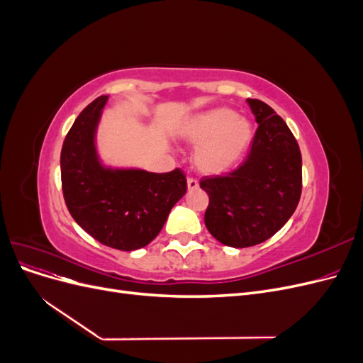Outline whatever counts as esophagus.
<instances>
[{
    "mask_svg": "<svg viewBox=\"0 0 363 363\" xmlns=\"http://www.w3.org/2000/svg\"><path fill=\"white\" fill-rule=\"evenodd\" d=\"M188 189H189V191L199 189V180L194 179V177H189V179H188Z\"/></svg>",
    "mask_w": 363,
    "mask_h": 363,
    "instance_id": "esophagus-1",
    "label": "esophagus"
}]
</instances>
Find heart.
Segmentation results:
<instances>
[{"mask_svg": "<svg viewBox=\"0 0 363 363\" xmlns=\"http://www.w3.org/2000/svg\"><path fill=\"white\" fill-rule=\"evenodd\" d=\"M252 136L255 130L250 121L227 107L195 116L183 128V138L200 145L194 162L206 174H219L233 168L245 156Z\"/></svg>", "mask_w": 363, "mask_h": 363, "instance_id": "obj_1", "label": "heart"}]
</instances>
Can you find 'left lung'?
<instances>
[{
	"label": "left lung",
	"instance_id": "left-lung-1",
	"mask_svg": "<svg viewBox=\"0 0 363 363\" xmlns=\"http://www.w3.org/2000/svg\"><path fill=\"white\" fill-rule=\"evenodd\" d=\"M247 101L259 124L247 157L232 171L200 180L208 195L206 227L233 248L276 235L295 212L303 188L301 151L292 131L267 103Z\"/></svg>",
	"mask_w": 363,
	"mask_h": 363
}]
</instances>
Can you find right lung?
I'll list each match as a JSON object with an SVG mask.
<instances>
[{
    "instance_id": "1",
    "label": "right lung",
    "mask_w": 363,
    "mask_h": 363,
    "mask_svg": "<svg viewBox=\"0 0 363 363\" xmlns=\"http://www.w3.org/2000/svg\"><path fill=\"white\" fill-rule=\"evenodd\" d=\"M107 96L77 116L60 152L62 191L71 216L98 242L121 251L148 245L174 204L188 189L180 168L169 172L104 169L96 159L94 135Z\"/></svg>"
}]
</instances>
